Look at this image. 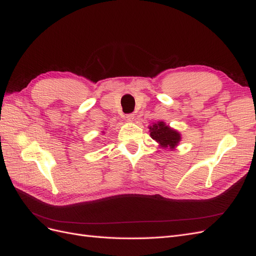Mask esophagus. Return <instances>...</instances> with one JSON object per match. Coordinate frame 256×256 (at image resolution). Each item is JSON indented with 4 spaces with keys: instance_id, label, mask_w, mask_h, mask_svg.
Wrapping results in <instances>:
<instances>
[{
    "instance_id": "esophagus-1",
    "label": "esophagus",
    "mask_w": 256,
    "mask_h": 256,
    "mask_svg": "<svg viewBox=\"0 0 256 256\" xmlns=\"http://www.w3.org/2000/svg\"><path fill=\"white\" fill-rule=\"evenodd\" d=\"M134 118H135V116H134L133 113H130V114H128V116H126V120H128V122H133Z\"/></svg>"
}]
</instances>
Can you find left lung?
I'll return each mask as SVG.
<instances>
[{"label": "left lung", "mask_w": 256, "mask_h": 256, "mask_svg": "<svg viewBox=\"0 0 256 256\" xmlns=\"http://www.w3.org/2000/svg\"><path fill=\"white\" fill-rule=\"evenodd\" d=\"M150 138L160 144L162 148L175 150L182 140V134L177 130L170 128L164 121L153 122L150 126Z\"/></svg>", "instance_id": "8db88e82"}]
</instances>
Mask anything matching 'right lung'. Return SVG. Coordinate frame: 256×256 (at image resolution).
<instances>
[{"instance_id": "obj_1", "label": "right lung", "mask_w": 256, "mask_h": 256, "mask_svg": "<svg viewBox=\"0 0 256 256\" xmlns=\"http://www.w3.org/2000/svg\"><path fill=\"white\" fill-rule=\"evenodd\" d=\"M102 133H104V132H102Z\"/></svg>"}]
</instances>
